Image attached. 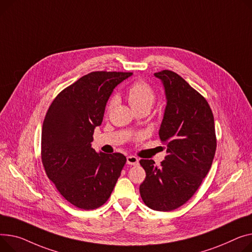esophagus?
<instances>
[{"label":"esophagus","instance_id":"obj_1","mask_svg":"<svg viewBox=\"0 0 252 252\" xmlns=\"http://www.w3.org/2000/svg\"><path fill=\"white\" fill-rule=\"evenodd\" d=\"M126 163L128 165H138L139 159L136 156H127L126 157Z\"/></svg>","mask_w":252,"mask_h":252}]
</instances>
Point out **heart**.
Here are the masks:
<instances>
[{
    "mask_svg": "<svg viewBox=\"0 0 252 252\" xmlns=\"http://www.w3.org/2000/svg\"><path fill=\"white\" fill-rule=\"evenodd\" d=\"M127 99L130 106L135 111L146 109L150 110L156 101V92L149 83L137 81L127 90ZM116 102V97L112 96L107 104V110H110Z\"/></svg>",
    "mask_w": 252,
    "mask_h": 252,
    "instance_id": "b5f03b06",
    "label": "heart"
}]
</instances>
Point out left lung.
I'll return each instance as SVG.
<instances>
[{"mask_svg": "<svg viewBox=\"0 0 252 252\" xmlns=\"http://www.w3.org/2000/svg\"><path fill=\"white\" fill-rule=\"evenodd\" d=\"M154 75L162 81L167 99L159 129L167 155L160 166L153 160L140 161L146 171L140 193L150 209L169 212L186 204L202 184L212 166L217 140L206 98L172 71Z\"/></svg>", "mask_w": 252, "mask_h": 252, "instance_id": "1", "label": "left lung"}]
</instances>
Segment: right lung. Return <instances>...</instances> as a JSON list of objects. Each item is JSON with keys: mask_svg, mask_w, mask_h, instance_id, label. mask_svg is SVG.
I'll return each mask as SVG.
<instances>
[{"mask_svg": "<svg viewBox=\"0 0 252 252\" xmlns=\"http://www.w3.org/2000/svg\"><path fill=\"white\" fill-rule=\"evenodd\" d=\"M131 75L89 73L64 88L46 112L41 131L45 173L79 209L94 210L105 204L126 162L121 153H96L91 142L113 89Z\"/></svg>", "mask_w": 252, "mask_h": 252, "instance_id": "obj_1", "label": "right lung"}]
</instances>
